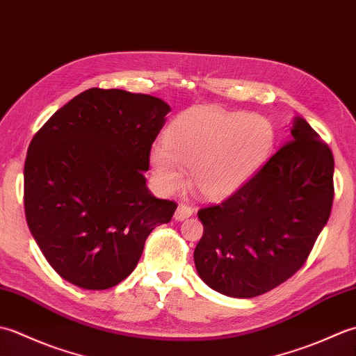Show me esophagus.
<instances>
[{
    "mask_svg": "<svg viewBox=\"0 0 356 356\" xmlns=\"http://www.w3.org/2000/svg\"><path fill=\"white\" fill-rule=\"evenodd\" d=\"M191 216H193V209L186 205H179L176 213H174V218H176L177 222H182V220H185V218L191 217Z\"/></svg>",
    "mask_w": 356,
    "mask_h": 356,
    "instance_id": "1",
    "label": "esophagus"
}]
</instances>
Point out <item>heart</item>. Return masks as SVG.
Listing matches in <instances>:
<instances>
[{
    "label": "heart",
    "instance_id": "heart-1",
    "mask_svg": "<svg viewBox=\"0 0 356 356\" xmlns=\"http://www.w3.org/2000/svg\"><path fill=\"white\" fill-rule=\"evenodd\" d=\"M275 139L268 118L200 105L166 127L163 143L149 148L148 162L165 194L182 190L184 171H190L191 185L203 199L223 200L266 165Z\"/></svg>",
    "mask_w": 356,
    "mask_h": 356
}]
</instances>
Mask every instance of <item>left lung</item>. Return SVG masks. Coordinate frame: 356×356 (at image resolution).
Here are the masks:
<instances>
[{"mask_svg": "<svg viewBox=\"0 0 356 356\" xmlns=\"http://www.w3.org/2000/svg\"><path fill=\"white\" fill-rule=\"evenodd\" d=\"M334 202V156L306 119L237 193L197 216L199 277L211 289L252 298L292 277L311 254Z\"/></svg>", "mask_w": 356, "mask_h": 356, "instance_id": "8db88e82", "label": "left lung"}]
</instances>
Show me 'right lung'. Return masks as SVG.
<instances>
[{"label":"right lung","instance_id":"right-lung-1","mask_svg":"<svg viewBox=\"0 0 356 356\" xmlns=\"http://www.w3.org/2000/svg\"><path fill=\"white\" fill-rule=\"evenodd\" d=\"M171 111L149 95L90 88L59 108L29 145L24 208L45 260L88 291L134 270L145 240L177 205L154 197L143 172Z\"/></svg>","mask_w":356,"mask_h":356}]
</instances>
